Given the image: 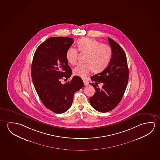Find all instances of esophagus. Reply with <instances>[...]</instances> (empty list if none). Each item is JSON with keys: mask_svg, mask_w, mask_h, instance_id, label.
I'll return each mask as SVG.
<instances>
[{"mask_svg": "<svg viewBox=\"0 0 160 160\" xmlns=\"http://www.w3.org/2000/svg\"><path fill=\"white\" fill-rule=\"evenodd\" d=\"M83 83L84 84L85 86H87V85H88L89 84L88 82L86 81H85V80H83Z\"/></svg>", "mask_w": 160, "mask_h": 160, "instance_id": "34e87169", "label": "esophagus"}]
</instances>
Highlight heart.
Listing matches in <instances>:
<instances>
[{
  "label": "heart",
  "mask_w": 160,
  "mask_h": 160,
  "mask_svg": "<svg viewBox=\"0 0 160 160\" xmlns=\"http://www.w3.org/2000/svg\"><path fill=\"white\" fill-rule=\"evenodd\" d=\"M78 49L81 52H87L85 63H79L73 69L74 75L82 78L86 77L92 71L101 72L106 68L112 57V50L109 46L100 43L93 38H82L77 41ZM78 51L69 47L66 52V58L69 63H76Z\"/></svg>",
  "instance_id": "obj_1"
}]
</instances>
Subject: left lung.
<instances>
[{
	"label": "left lung",
	"mask_w": 160,
	"mask_h": 160,
	"mask_svg": "<svg viewBox=\"0 0 160 160\" xmlns=\"http://www.w3.org/2000/svg\"><path fill=\"white\" fill-rule=\"evenodd\" d=\"M111 47L112 57L108 66L100 73L91 77L95 81L91 84L96 92L89 98L93 108L99 112H107L114 109L122 99L128 81V68L124 50L111 38H108ZM103 83L101 89L98 86Z\"/></svg>",
	"instance_id": "obj_1"
}]
</instances>
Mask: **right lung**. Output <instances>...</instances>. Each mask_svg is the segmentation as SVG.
Returning a JSON list of instances; mask_svg holds the SVG:
<instances>
[{
	"mask_svg": "<svg viewBox=\"0 0 160 160\" xmlns=\"http://www.w3.org/2000/svg\"><path fill=\"white\" fill-rule=\"evenodd\" d=\"M74 43L69 37H51L36 49L32 64V78L43 104L56 113H63L71 106L76 92L84 86L79 77L62 84L72 73L66 52Z\"/></svg>",
	"mask_w": 160,
	"mask_h": 160,
	"instance_id": "obj_1",
	"label": "right lung"
}]
</instances>
